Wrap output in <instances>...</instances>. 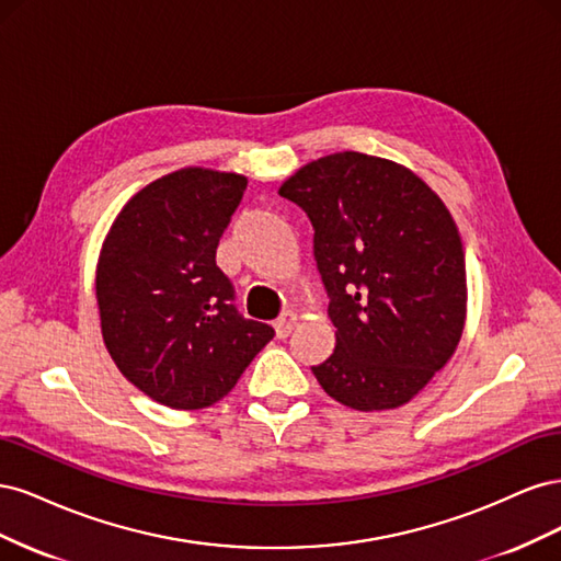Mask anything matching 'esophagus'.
Here are the masks:
<instances>
[{
    "label": "esophagus",
    "instance_id": "obj_1",
    "mask_svg": "<svg viewBox=\"0 0 561 561\" xmlns=\"http://www.w3.org/2000/svg\"><path fill=\"white\" fill-rule=\"evenodd\" d=\"M295 322H297V316H295V313H283V316L274 322L276 336H278V339H287V336H290V332H293V328H295Z\"/></svg>",
    "mask_w": 561,
    "mask_h": 561
}]
</instances>
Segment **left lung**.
I'll use <instances>...</instances> for the list:
<instances>
[{"mask_svg": "<svg viewBox=\"0 0 561 561\" xmlns=\"http://www.w3.org/2000/svg\"><path fill=\"white\" fill-rule=\"evenodd\" d=\"M278 194L307 213L336 346L313 369L351 410L410 402L443 369L466 322L454 219L410 168L360 151L311 161Z\"/></svg>", "mask_w": 561, "mask_h": 561, "instance_id": "obj_1", "label": "left lung"}]
</instances>
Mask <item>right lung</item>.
<instances>
[{"label":"right lung","instance_id":"right-lung-1","mask_svg":"<svg viewBox=\"0 0 561 561\" xmlns=\"http://www.w3.org/2000/svg\"><path fill=\"white\" fill-rule=\"evenodd\" d=\"M245 186L243 175L182 168L135 194L100 250L105 346L133 386L173 410L225 398L274 339V328L233 307L215 262Z\"/></svg>","mask_w":561,"mask_h":561}]
</instances>
